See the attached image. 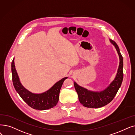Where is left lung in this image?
Listing matches in <instances>:
<instances>
[{
  "label": "left lung",
  "instance_id": "1",
  "mask_svg": "<svg viewBox=\"0 0 135 135\" xmlns=\"http://www.w3.org/2000/svg\"><path fill=\"white\" fill-rule=\"evenodd\" d=\"M116 49L119 56L120 63L114 80L104 90L93 91L81 87L74 82L75 89L77 91L80 103L85 107L89 108H99L107 105L113 100L117 92L120 88L123 80V57L120 53L118 45L114 41L110 39Z\"/></svg>",
  "mask_w": 135,
  "mask_h": 135
}]
</instances>
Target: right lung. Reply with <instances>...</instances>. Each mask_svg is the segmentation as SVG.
I'll return each instance as SVG.
<instances>
[{
	"mask_svg": "<svg viewBox=\"0 0 135 135\" xmlns=\"http://www.w3.org/2000/svg\"><path fill=\"white\" fill-rule=\"evenodd\" d=\"M11 72L14 86L22 100L31 108L40 110H47L56 106L59 100L60 92L63 81L68 78V77L62 78L49 90L43 93L35 94L27 90L21 84L15 69L14 58L11 62Z\"/></svg>",
	"mask_w": 135,
	"mask_h": 135,
	"instance_id": "right-lung-1",
	"label": "right lung"
}]
</instances>
